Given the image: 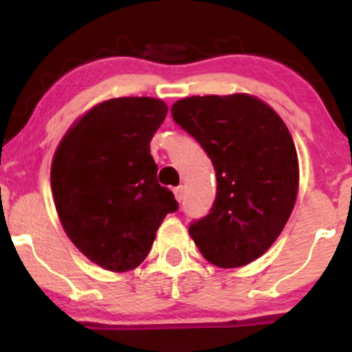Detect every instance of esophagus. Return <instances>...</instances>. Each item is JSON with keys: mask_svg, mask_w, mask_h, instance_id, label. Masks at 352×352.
Masks as SVG:
<instances>
[{"mask_svg": "<svg viewBox=\"0 0 352 352\" xmlns=\"http://www.w3.org/2000/svg\"><path fill=\"white\" fill-rule=\"evenodd\" d=\"M173 195H175L177 201L184 200V187H182V185H179V187L173 188Z\"/></svg>", "mask_w": 352, "mask_h": 352, "instance_id": "34e87169", "label": "esophagus"}]
</instances>
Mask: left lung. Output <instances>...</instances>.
Segmentation results:
<instances>
[{"label": "left lung", "instance_id": "1", "mask_svg": "<svg viewBox=\"0 0 352 352\" xmlns=\"http://www.w3.org/2000/svg\"><path fill=\"white\" fill-rule=\"evenodd\" d=\"M170 111L217 175L215 201L207 217L190 223V236L212 265L252 263L280 236L296 201L300 168L288 127L248 94L192 96Z\"/></svg>", "mask_w": 352, "mask_h": 352}]
</instances>
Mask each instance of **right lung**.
I'll use <instances>...</instances> for the list:
<instances>
[{
  "mask_svg": "<svg viewBox=\"0 0 352 352\" xmlns=\"http://www.w3.org/2000/svg\"><path fill=\"white\" fill-rule=\"evenodd\" d=\"M165 116L160 99H109L72 125L52 159L51 188L64 232L109 272L142 263L165 215L179 208L157 182L151 155Z\"/></svg>",
  "mask_w": 352,
  "mask_h": 352,
  "instance_id": "add662e5",
  "label": "right lung"
}]
</instances>
